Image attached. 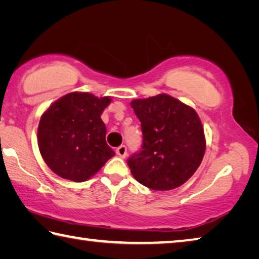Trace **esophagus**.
Segmentation results:
<instances>
[{"label":"esophagus","instance_id":"1","mask_svg":"<svg viewBox=\"0 0 259 259\" xmlns=\"http://www.w3.org/2000/svg\"><path fill=\"white\" fill-rule=\"evenodd\" d=\"M116 154L119 155L120 157H125L126 155V147L124 145H121L116 148Z\"/></svg>","mask_w":259,"mask_h":259}]
</instances>
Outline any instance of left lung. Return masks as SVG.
<instances>
[{"label":"left lung","instance_id":"1","mask_svg":"<svg viewBox=\"0 0 259 259\" xmlns=\"http://www.w3.org/2000/svg\"><path fill=\"white\" fill-rule=\"evenodd\" d=\"M130 105L143 131L142 151L128 160L133 176L154 191L182 186L198 170L207 146L198 113L166 94Z\"/></svg>","mask_w":259,"mask_h":259}]
</instances>
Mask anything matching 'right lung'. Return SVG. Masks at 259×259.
<instances>
[{
    "mask_svg": "<svg viewBox=\"0 0 259 259\" xmlns=\"http://www.w3.org/2000/svg\"><path fill=\"white\" fill-rule=\"evenodd\" d=\"M109 96L74 91L52 103L42 114L37 145L43 160L56 175L81 183L95 176L115 155L106 143L104 109Z\"/></svg>",
    "mask_w": 259,
    "mask_h": 259,
    "instance_id": "obj_1",
    "label": "right lung"
}]
</instances>
